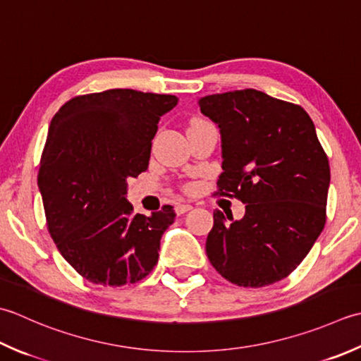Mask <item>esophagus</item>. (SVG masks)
Instances as JSON below:
<instances>
[{
  "label": "esophagus",
  "mask_w": 361,
  "mask_h": 361,
  "mask_svg": "<svg viewBox=\"0 0 361 361\" xmlns=\"http://www.w3.org/2000/svg\"><path fill=\"white\" fill-rule=\"evenodd\" d=\"M189 209H192V207H190V204H188V203H178L175 207V213L178 214V216H181V214H185V213H188Z\"/></svg>",
  "instance_id": "1"
}]
</instances>
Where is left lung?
Masks as SVG:
<instances>
[{
  "label": "left lung",
  "mask_w": 361,
  "mask_h": 361,
  "mask_svg": "<svg viewBox=\"0 0 361 361\" xmlns=\"http://www.w3.org/2000/svg\"><path fill=\"white\" fill-rule=\"evenodd\" d=\"M221 131L219 195L245 203L241 221L214 211L207 255L231 283L261 288L288 277L326 225L327 154L298 104L255 89L199 98Z\"/></svg>",
  "instance_id": "8db88e82"
}]
</instances>
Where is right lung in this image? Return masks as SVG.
I'll list each match as a JSON object with an SVG mask.
<instances>
[{
  "label": "right lung",
  "instance_id": "right-lung-1",
  "mask_svg": "<svg viewBox=\"0 0 361 361\" xmlns=\"http://www.w3.org/2000/svg\"><path fill=\"white\" fill-rule=\"evenodd\" d=\"M176 103L175 95L111 89L72 98L49 123L37 176L48 231L92 283H137L158 263L173 207L134 214L126 190L147 171L159 118Z\"/></svg>",
  "mask_w": 361,
  "mask_h": 361
}]
</instances>
